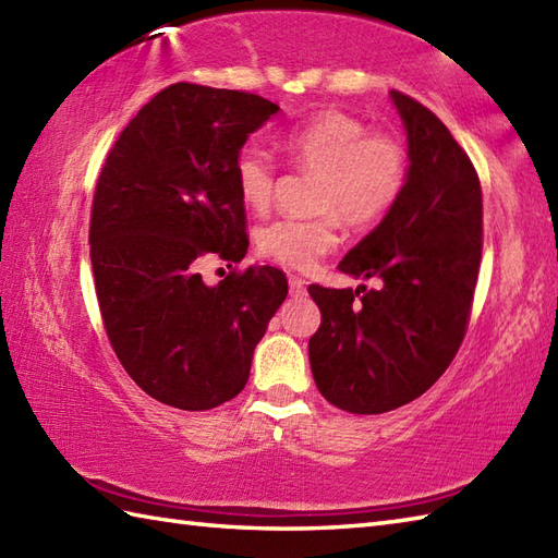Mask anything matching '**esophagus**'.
<instances>
[{"label":"esophagus","mask_w":558,"mask_h":558,"mask_svg":"<svg viewBox=\"0 0 558 558\" xmlns=\"http://www.w3.org/2000/svg\"><path fill=\"white\" fill-rule=\"evenodd\" d=\"M290 294L292 298H304L306 294V282L300 276H290Z\"/></svg>","instance_id":"1"}]
</instances>
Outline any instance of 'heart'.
<instances>
[{
    "label": "heart",
    "instance_id": "1",
    "mask_svg": "<svg viewBox=\"0 0 558 558\" xmlns=\"http://www.w3.org/2000/svg\"><path fill=\"white\" fill-rule=\"evenodd\" d=\"M280 146L294 168L318 174L312 220L280 218L258 232V252L292 270H312L336 246L338 220L348 228H369L400 201L410 177L402 141L369 132L357 117L324 110L288 129ZM234 184L246 208H270L278 186V162L266 150L246 146L234 158Z\"/></svg>",
    "mask_w": 558,
    "mask_h": 558
}]
</instances>
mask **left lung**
<instances>
[{
  "mask_svg": "<svg viewBox=\"0 0 558 558\" xmlns=\"http://www.w3.org/2000/svg\"><path fill=\"white\" fill-rule=\"evenodd\" d=\"M390 96L408 129V186L338 266L381 286H310L322 310L310 338L314 381L354 414L390 412L438 381L468 333L482 260L475 165L429 108L400 90Z\"/></svg>",
  "mask_w": 558,
  "mask_h": 558,
  "instance_id": "left-lung-1",
  "label": "left lung"
}]
</instances>
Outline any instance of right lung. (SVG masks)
Here are the masks:
<instances>
[{
	"label": "right lung",
	"instance_id": "1",
	"mask_svg": "<svg viewBox=\"0 0 558 558\" xmlns=\"http://www.w3.org/2000/svg\"><path fill=\"white\" fill-rule=\"evenodd\" d=\"M278 110L246 90L172 83L105 158L88 230L102 326L126 374L165 405L213 410L240 393L288 298L282 270L236 268L248 234L234 158ZM208 257L233 268L216 289L199 280Z\"/></svg>",
	"mask_w": 558,
	"mask_h": 558
}]
</instances>
